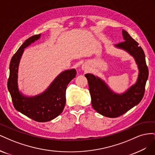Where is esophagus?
I'll list each match as a JSON object with an SVG mask.
<instances>
[{"mask_svg":"<svg viewBox=\"0 0 155 155\" xmlns=\"http://www.w3.org/2000/svg\"><path fill=\"white\" fill-rule=\"evenodd\" d=\"M82 68H83V70H86V67L85 66V65H83Z\"/></svg>","mask_w":155,"mask_h":155,"instance_id":"1","label":"esophagus"}]
</instances>
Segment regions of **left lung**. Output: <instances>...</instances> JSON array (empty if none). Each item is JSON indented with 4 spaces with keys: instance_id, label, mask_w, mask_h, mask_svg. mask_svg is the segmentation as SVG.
Segmentation results:
<instances>
[{
    "instance_id": "left-lung-1",
    "label": "left lung",
    "mask_w": 155,
    "mask_h": 155,
    "mask_svg": "<svg viewBox=\"0 0 155 155\" xmlns=\"http://www.w3.org/2000/svg\"><path fill=\"white\" fill-rule=\"evenodd\" d=\"M124 41L116 45L117 48L127 51L134 58L139 74L137 83L122 94L111 91L106 83L91 74H87L91 103L94 109L108 118H117L132 109L141 101L145 93V87L149 76L143 49L127 32L122 30Z\"/></svg>"
}]
</instances>
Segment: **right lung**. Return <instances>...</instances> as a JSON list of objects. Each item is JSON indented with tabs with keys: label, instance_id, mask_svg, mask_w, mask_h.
Instances as JSON below:
<instances>
[{
	"label": "right lung",
	"instance_id": "obj_1",
	"mask_svg": "<svg viewBox=\"0 0 155 155\" xmlns=\"http://www.w3.org/2000/svg\"><path fill=\"white\" fill-rule=\"evenodd\" d=\"M41 34L26 39L13 55L10 65L8 88L15 109L22 114L38 122H46L54 119L63 112L66 102V90L68 83L76 77L75 69L61 73L50 87L41 94L26 97L18 90V67L24 49L40 38Z\"/></svg>",
	"mask_w": 155,
	"mask_h": 155
}]
</instances>
